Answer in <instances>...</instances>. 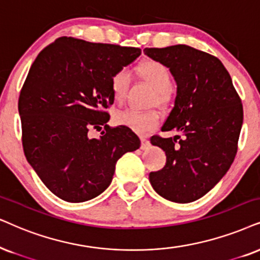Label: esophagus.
I'll return each instance as SVG.
<instances>
[{"mask_svg": "<svg viewBox=\"0 0 260 260\" xmlns=\"http://www.w3.org/2000/svg\"><path fill=\"white\" fill-rule=\"evenodd\" d=\"M141 145H140V149L141 150H146L150 147V141L146 139V138H141Z\"/></svg>", "mask_w": 260, "mask_h": 260, "instance_id": "obj_1", "label": "esophagus"}]
</instances>
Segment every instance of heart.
I'll return each instance as SVG.
<instances>
[{
    "label": "heart",
    "mask_w": 260,
    "mask_h": 260,
    "mask_svg": "<svg viewBox=\"0 0 260 260\" xmlns=\"http://www.w3.org/2000/svg\"><path fill=\"white\" fill-rule=\"evenodd\" d=\"M137 74L141 80L150 85L154 91L153 102L158 106H164L170 98L172 87V73L162 62L147 58L138 63ZM131 83V74L126 68H120L111 75L110 86L113 97L116 103H121ZM114 121L120 126H126L138 134H147L159 124V115L156 111H137L127 109L115 114Z\"/></svg>",
    "instance_id": "obj_1"
}]
</instances>
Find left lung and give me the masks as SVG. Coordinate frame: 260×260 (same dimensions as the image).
Masks as SVG:
<instances>
[{"label":"left lung","instance_id":"8db88e82","mask_svg":"<svg viewBox=\"0 0 260 260\" xmlns=\"http://www.w3.org/2000/svg\"><path fill=\"white\" fill-rule=\"evenodd\" d=\"M145 55L166 64L177 84L175 106L162 126L174 138L151 137L167 163L151 172L150 182L163 198L190 203L205 196L231 168L238 152L244 109L222 62L185 44L145 48Z\"/></svg>","mask_w":260,"mask_h":260}]
</instances>
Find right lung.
I'll list each match as a JSON object with an SVG mask.
<instances>
[{
    "label": "right lung",
    "instance_id": "right-lung-1",
    "mask_svg": "<svg viewBox=\"0 0 260 260\" xmlns=\"http://www.w3.org/2000/svg\"><path fill=\"white\" fill-rule=\"evenodd\" d=\"M141 54L139 48L60 37L39 52L19 96L22 147L55 196L81 203L110 185L122 154L139 149L126 126L110 127V79ZM105 127L100 140L91 129Z\"/></svg>",
    "mask_w": 260,
    "mask_h": 260
}]
</instances>
